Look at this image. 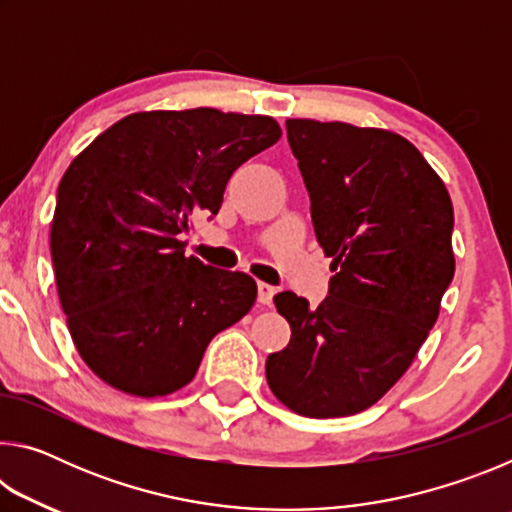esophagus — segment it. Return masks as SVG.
Here are the masks:
<instances>
[{"mask_svg":"<svg viewBox=\"0 0 512 512\" xmlns=\"http://www.w3.org/2000/svg\"><path fill=\"white\" fill-rule=\"evenodd\" d=\"M273 296H275V287H271V284L266 282H257V300L262 302V305H271Z\"/></svg>","mask_w":512,"mask_h":512,"instance_id":"34e87169","label":"esophagus"}]
</instances>
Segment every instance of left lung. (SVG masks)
<instances>
[{"label":"left lung","instance_id":"obj_1","mask_svg":"<svg viewBox=\"0 0 512 512\" xmlns=\"http://www.w3.org/2000/svg\"><path fill=\"white\" fill-rule=\"evenodd\" d=\"M287 140L336 273L316 309L291 291L275 296L291 341L268 354L266 381L291 411L341 418L375 404L436 323L454 277V207L400 135L287 119Z\"/></svg>","mask_w":512,"mask_h":512}]
</instances>
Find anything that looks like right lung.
<instances>
[{"label":"right lung","mask_w":512,"mask_h":512,"mask_svg":"<svg viewBox=\"0 0 512 512\" xmlns=\"http://www.w3.org/2000/svg\"><path fill=\"white\" fill-rule=\"evenodd\" d=\"M277 140L280 126L262 115L135 112L69 164L51 262L76 350L106 384L178 391L214 336L253 307V277L185 257L180 237L192 216L219 214L232 173Z\"/></svg>","instance_id":"add662e5"}]
</instances>
